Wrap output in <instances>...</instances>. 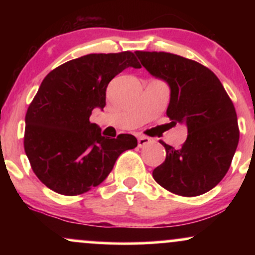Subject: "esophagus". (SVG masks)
Returning a JSON list of instances; mask_svg holds the SVG:
<instances>
[{
  "instance_id": "34e87169",
  "label": "esophagus",
  "mask_w": 255,
  "mask_h": 255,
  "mask_svg": "<svg viewBox=\"0 0 255 255\" xmlns=\"http://www.w3.org/2000/svg\"><path fill=\"white\" fill-rule=\"evenodd\" d=\"M151 141H152V139H150V137H147V136H144V135L137 136V145H139V147H144V146L150 144Z\"/></svg>"
}]
</instances>
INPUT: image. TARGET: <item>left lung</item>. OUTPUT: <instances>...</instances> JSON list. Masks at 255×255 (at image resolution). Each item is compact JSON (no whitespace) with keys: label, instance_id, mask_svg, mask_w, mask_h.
I'll return each instance as SVG.
<instances>
[{"label":"left lung","instance_id":"8db88e82","mask_svg":"<svg viewBox=\"0 0 255 255\" xmlns=\"http://www.w3.org/2000/svg\"><path fill=\"white\" fill-rule=\"evenodd\" d=\"M152 77L169 85L166 115L171 124L186 125L182 147H165V160L152 176L169 192L197 197L211 191L229 170L239 144L238 116L215 73L203 64L169 52L135 51Z\"/></svg>","mask_w":255,"mask_h":255}]
</instances>
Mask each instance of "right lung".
<instances>
[{"label": "right lung", "mask_w": 255, "mask_h": 255, "mask_svg": "<svg viewBox=\"0 0 255 255\" xmlns=\"http://www.w3.org/2000/svg\"><path fill=\"white\" fill-rule=\"evenodd\" d=\"M128 67L141 68L133 52L90 54L61 64L44 78L25 118L24 147L36 176L51 191L79 195L101 184L136 137L109 139L91 124L105 107L108 84Z\"/></svg>", "instance_id": "obj_1"}]
</instances>
